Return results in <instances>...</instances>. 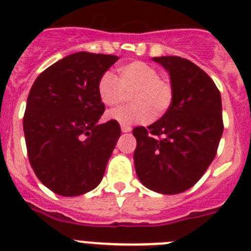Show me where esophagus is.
<instances>
[{
    "label": "esophagus",
    "instance_id": "esophagus-1",
    "mask_svg": "<svg viewBox=\"0 0 251 251\" xmlns=\"http://www.w3.org/2000/svg\"><path fill=\"white\" fill-rule=\"evenodd\" d=\"M121 129L123 133H128L132 130V128H130L129 126H127V124H121Z\"/></svg>",
    "mask_w": 251,
    "mask_h": 251
}]
</instances>
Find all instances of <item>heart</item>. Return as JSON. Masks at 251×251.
<instances>
[{
	"mask_svg": "<svg viewBox=\"0 0 251 251\" xmlns=\"http://www.w3.org/2000/svg\"><path fill=\"white\" fill-rule=\"evenodd\" d=\"M119 79L113 73L101 75L98 83V95L106 106L119 105L130 94L133 104L110 110L108 118L122 124L147 123L161 117L172 103V86L159 77L156 68L143 61H132L118 68Z\"/></svg>",
	"mask_w": 251,
	"mask_h": 251,
	"instance_id": "obj_1",
	"label": "heart"
}]
</instances>
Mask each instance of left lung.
<instances>
[{"instance_id":"8db88e82","label":"left lung","mask_w":251,"mask_h":251,"mask_svg":"<svg viewBox=\"0 0 251 251\" xmlns=\"http://www.w3.org/2000/svg\"><path fill=\"white\" fill-rule=\"evenodd\" d=\"M170 74L172 103L153 124L133 129L139 181L163 195L195 185L216 156L223 136L221 95L212 79L190 60L153 57Z\"/></svg>"}]
</instances>
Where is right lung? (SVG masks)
<instances>
[{"instance_id":"add662e5","label":"right lung","mask_w":251,"mask_h":251,"mask_svg":"<svg viewBox=\"0 0 251 251\" xmlns=\"http://www.w3.org/2000/svg\"><path fill=\"white\" fill-rule=\"evenodd\" d=\"M114 55L80 51L36 77L27 97L24 133L37 178L60 196H79L100 183L121 127L99 124L105 106L98 95L101 75Z\"/></svg>"}]
</instances>
